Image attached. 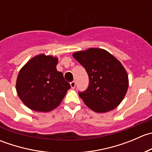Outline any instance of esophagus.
<instances>
[{
    "label": "esophagus",
    "instance_id": "1",
    "mask_svg": "<svg viewBox=\"0 0 152 152\" xmlns=\"http://www.w3.org/2000/svg\"><path fill=\"white\" fill-rule=\"evenodd\" d=\"M70 87H71L72 89H74L76 87V82L74 81H73L72 82H70Z\"/></svg>",
    "mask_w": 152,
    "mask_h": 152
}]
</instances>
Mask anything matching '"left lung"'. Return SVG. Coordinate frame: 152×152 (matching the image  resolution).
<instances>
[{
  "instance_id": "1",
  "label": "left lung",
  "mask_w": 152,
  "mask_h": 152,
  "mask_svg": "<svg viewBox=\"0 0 152 152\" xmlns=\"http://www.w3.org/2000/svg\"><path fill=\"white\" fill-rule=\"evenodd\" d=\"M73 56L85 68L89 86L79 96L93 111H111L118 107L129 87L127 72L123 65L104 49L90 48L76 51Z\"/></svg>"
}]
</instances>
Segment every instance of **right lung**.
Returning <instances> with one entry per match:
<instances>
[{"mask_svg": "<svg viewBox=\"0 0 152 152\" xmlns=\"http://www.w3.org/2000/svg\"><path fill=\"white\" fill-rule=\"evenodd\" d=\"M58 58L39 54L27 62L18 73L16 90L27 107L47 113L58 107L70 88L63 73L57 71Z\"/></svg>", "mask_w": 152, "mask_h": 152, "instance_id": "obj_1", "label": "right lung"}]
</instances>
